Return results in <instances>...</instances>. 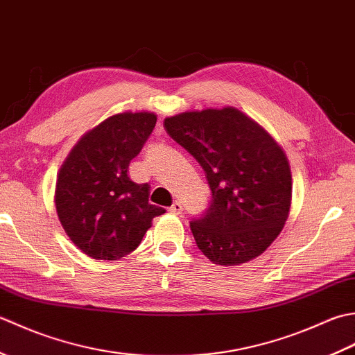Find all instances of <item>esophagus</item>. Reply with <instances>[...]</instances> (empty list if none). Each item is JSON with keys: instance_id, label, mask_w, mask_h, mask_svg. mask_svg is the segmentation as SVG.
Wrapping results in <instances>:
<instances>
[{"instance_id": "1", "label": "esophagus", "mask_w": 355, "mask_h": 355, "mask_svg": "<svg viewBox=\"0 0 355 355\" xmlns=\"http://www.w3.org/2000/svg\"><path fill=\"white\" fill-rule=\"evenodd\" d=\"M168 211L171 213V214H182V211H184V207H182V204H180V202H173V205L168 208Z\"/></svg>"}]
</instances>
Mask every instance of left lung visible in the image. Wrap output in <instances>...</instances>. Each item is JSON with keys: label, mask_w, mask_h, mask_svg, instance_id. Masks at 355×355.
I'll list each match as a JSON object with an SVG mask.
<instances>
[{"label": "left lung", "mask_w": 355, "mask_h": 355, "mask_svg": "<svg viewBox=\"0 0 355 355\" xmlns=\"http://www.w3.org/2000/svg\"><path fill=\"white\" fill-rule=\"evenodd\" d=\"M171 139L205 171L211 204L190 222L198 248L216 265H241L274 242L291 208V170L272 136L234 107L165 118Z\"/></svg>", "instance_id": "1"}]
</instances>
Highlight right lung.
I'll return each mask as SVG.
<instances>
[{"instance_id": "1", "label": "right lung", "mask_w": 355, "mask_h": 355, "mask_svg": "<svg viewBox=\"0 0 355 355\" xmlns=\"http://www.w3.org/2000/svg\"><path fill=\"white\" fill-rule=\"evenodd\" d=\"M150 112L113 114L87 132L58 173L56 213L70 241L96 260H118L135 251L162 207L148 202L150 185L128 178L156 125Z\"/></svg>"}]
</instances>
